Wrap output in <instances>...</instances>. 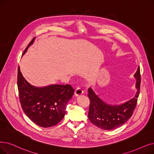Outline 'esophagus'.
<instances>
[{"label":"esophagus","mask_w":154,"mask_h":154,"mask_svg":"<svg viewBox=\"0 0 154 154\" xmlns=\"http://www.w3.org/2000/svg\"><path fill=\"white\" fill-rule=\"evenodd\" d=\"M82 93H83V91L81 88H77L75 91V95L76 96L81 95Z\"/></svg>","instance_id":"34e87169"}]
</instances>
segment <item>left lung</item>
<instances>
[{
	"label": "left lung",
	"mask_w": 154,
	"mask_h": 154,
	"mask_svg": "<svg viewBox=\"0 0 154 154\" xmlns=\"http://www.w3.org/2000/svg\"><path fill=\"white\" fill-rule=\"evenodd\" d=\"M134 76L137 79L136 94L128 101L120 105L106 104L95 94L91 88H89L90 105L88 117L92 123L101 129L111 130L121 126L131 118L136 108L140 94L141 75L139 66Z\"/></svg>",
	"instance_id": "left-lung-1"
}]
</instances>
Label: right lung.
<instances>
[{"label":"right lung","mask_w":154,"mask_h":154,"mask_svg":"<svg viewBox=\"0 0 154 154\" xmlns=\"http://www.w3.org/2000/svg\"><path fill=\"white\" fill-rule=\"evenodd\" d=\"M33 38L23 52L32 44ZM17 88L22 109L37 125L48 128L57 125L63 118L66 104L72 98L74 89L69 84L51 85L45 88L31 85L17 70Z\"/></svg>","instance_id":"obj_1"}]
</instances>
